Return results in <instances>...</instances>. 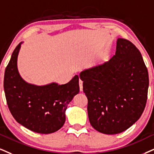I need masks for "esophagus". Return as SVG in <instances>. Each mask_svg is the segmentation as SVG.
Masks as SVG:
<instances>
[{"label":"esophagus","instance_id":"34e87169","mask_svg":"<svg viewBox=\"0 0 154 154\" xmlns=\"http://www.w3.org/2000/svg\"><path fill=\"white\" fill-rule=\"evenodd\" d=\"M79 86H80V91H83V81L82 80H79Z\"/></svg>","mask_w":154,"mask_h":154}]
</instances>
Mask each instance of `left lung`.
<instances>
[{"label": "left lung", "instance_id": "left-lung-1", "mask_svg": "<svg viewBox=\"0 0 154 154\" xmlns=\"http://www.w3.org/2000/svg\"><path fill=\"white\" fill-rule=\"evenodd\" d=\"M88 98L91 126L105 134L123 132L135 123L146 104L149 73L138 49L119 38L116 54L103 65L80 74Z\"/></svg>", "mask_w": 154, "mask_h": 154}]
</instances>
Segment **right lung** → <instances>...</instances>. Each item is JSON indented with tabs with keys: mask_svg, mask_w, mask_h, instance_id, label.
I'll use <instances>...</instances> for the list:
<instances>
[{
	"mask_svg": "<svg viewBox=\"0 0 154 154\" xmlns=\"http://www.w3.org/2000/svg\"><path fill=\"white\" fill-rule=\"evenodd\" d=\"M20 48L19 43L5 71L3 86L8 109L17 122L32 131L44 134L56 132L65 123L68 104L79 94V75L63 85L29 84L23 80L17 68Z\"/></svg>",
	"mask_w": 154,
	"mask_h": 154,
	"instance_id": "obj_1",
	"label": "right lung"
}]
</instances>
